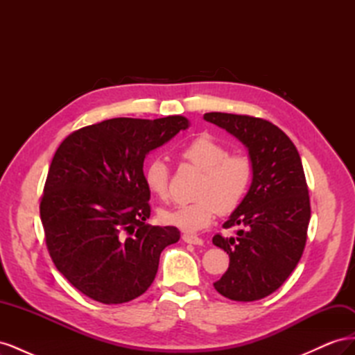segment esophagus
Wrapping results in <instances>:
<instances>
[{
	"instance_id": "1",
	"label": "esophagus",
	"mask_w": 355,
	"mask_h": 355,
	"mask_svg": "<svg viewBox=\"0 0 355 355\" xmlns=\"http://www.w3.org/2000/svg\"><path fill=\"white\" fill-rule=\"evenodd\" d=\"M182 240L188 244H196V245H202L204 243L202 239H200L198 235H194V234H184L182 235Z\"/></svg>"
}]
</instances>
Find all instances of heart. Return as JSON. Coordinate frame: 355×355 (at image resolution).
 <instances>
[{"instance_id": "heart-1", "label": "heart", "mask_w": 355, "mask_h": 355, "mask_svg": "<svg viewBox=\"0 0 355 355\" xmlns=\"http://www.w3.org/2000/svg\"><path fill=\"white\" fill-rule=\"evenodd\" d=\"M179 157L201 170L197 200L163 209L159 219L182 231L194 232L206 228L219 210L231 213L237 209L249 191L253 167L249 157L228 154L227 148L209 136H198L179 149ZM148 191L159 200L168 194V168L163 159L154 158L144 168Z\"/></svg>"}]
</instances>
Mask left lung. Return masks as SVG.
I'll use <instances>...</instances> for the list:
<instances>
[{"mask_svg": "<svg viewBox=\"0 0 355 355\" xmlns=\"http://www.w3.org/2000/svg\"><path fill=\"white\" fill-rule=\"evenodd\" d=\"M204 120L225 128L247 148L253 180L213 244L230 256V266L214 288L231 300L252 302L270 296L296 268L311 218L302 161L288 136L272 123L250 115L207 112Z\"/></svg>", "mask_w": 355, "mask_h": 355, "instance_id": "obj_1", "label": "left lung"}]
</instances>
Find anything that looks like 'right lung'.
<instances>
[{"mask_svg":"<svg viewBox=\"0 0 355 355\" xmlns=\"http://www.w3.org/2000/svg\"><path fill=\"white\" fill-rule=\"evenodd\" d=\"M188 125L180 115L112 118L75 130L58 148L40 214L51 261L83 295L124 304L153 284L161 252L180 232L146 223L144 159Z\"/></svg>","mask_w":355,"mask_h":355,"instance_id":"1","label":"right lung"}]
</instances>
